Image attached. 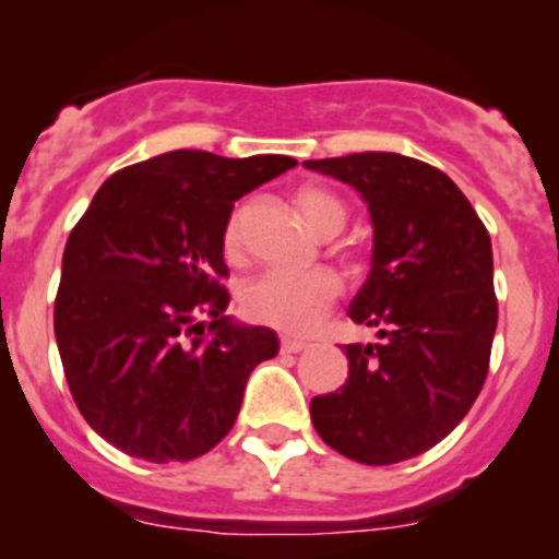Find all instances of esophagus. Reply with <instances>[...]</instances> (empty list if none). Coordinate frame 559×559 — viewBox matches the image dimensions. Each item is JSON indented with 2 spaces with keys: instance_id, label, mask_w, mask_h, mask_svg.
I'll return each instance as SVG.
<instances>
[{
  "instance_id": "obj_1",
  "label": "esophagus",
  "mask_w": 559,
  "mask_h": 559,
  "mask_svg": "<svg viewBox=\"0 0 559 559\" xmlns=\"http://www.w3.org/2000/svg\"><path fill=\"white\" fill-rule=\"evenodd\" d=\"M301 349H307V342H299V338H284V342H281V352H284V355H297Z\"/></svg>"
}]
</instances>
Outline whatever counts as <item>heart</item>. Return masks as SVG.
Here are the masks:
<instances>
[{"label": "heart", "mask_w": 559, "mask_h": 559, "mask_svg": "<svg viewBox=\"0 0 559 559\" xmlns=\"http://www.w3.org/2000/svg\"><path fill=\"white\" fill-rule=\"evenodd\" d=\"M297 207L305 215L307 226L323 239H331L346 226L344 204L318 186H305L297 191ZM239 249L241 221L239 215H230L226 228H223V252L228 258H239ZM342 292V278L331 271L305 275L271 271L247 281L241 286L239 301L243 316L254 323L271 325L275 331L294 333V336H305L323 323V318L329 316Z\"/></svg>", "instance_id": "obj_1"}]
</instances>
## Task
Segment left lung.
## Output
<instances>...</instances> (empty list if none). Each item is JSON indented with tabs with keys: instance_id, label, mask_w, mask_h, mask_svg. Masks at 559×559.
Masks as SVG:
<instances>
[{
	"instance_id": "obj_1",
	"label": "left lung",
	"mask_w": 559,
	"mask_h": 559,
	"mask_svg": "<svg viewBox=\"0 0 559 559\" xmlns=\"http://www.w3.org/2000/svg\"><path fill=\"white\" fill-rule=\"evenodd\" d=\"M355 186L373 221V267L349 318L378 344H346L349 378L310 402L331 449L394 465L454 431L489 373L497 294L491 239L457 183L394 152L307 159Z\"/></svg>"
}]
</instances>
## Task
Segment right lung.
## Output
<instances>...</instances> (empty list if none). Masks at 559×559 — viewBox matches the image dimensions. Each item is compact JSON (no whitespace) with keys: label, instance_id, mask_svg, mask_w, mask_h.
Segmentation results:
<instances>
[{"label":"right lung","instance_id":"obj_1","mask_svg":"<svg viewBox=\"0 0 559 559\" xmlns=\"http://www.w3.org/2000/svg\"><path fill=\"white\" fill-rule=\"evenodd\" d=\"M294 165L165 152L112 173L70 230L57 349L81 415L120 452L202 457L234 428L249 373L278 355L275 331L223 316V228L236 199Z\"/></svg>","mask_w":559,"mask_h":559}]
</instances>
